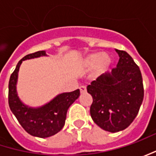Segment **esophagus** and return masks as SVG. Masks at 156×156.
Listing matches in <instances>:
<instances>
[{
  "instance_id": "esophagus-1",
  "label": "esophagus",
  "mask_w": 156,
  "mask_h": 156,
  "mask_svg": "<svg viewBox=\"0 0 156 156\" xmlns=\"http://www.w3.org/2000/svg\"><path fill=\"white\" fill-rule=\"evenodd\" d=\"M80 91H81V94L85 93L87 91V88H86V87H84V86H81V87H80Z\"/></svg>"
}]
</instances>
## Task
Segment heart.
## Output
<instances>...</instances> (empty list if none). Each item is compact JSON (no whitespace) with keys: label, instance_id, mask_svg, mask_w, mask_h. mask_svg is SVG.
I'll list each match as a JSON object with an SVG mask.
<instances>
[{"label":"heart","instance_id":"obj_1","mask_svg":"<svg viewBox=\"0 0 156 156\" xmlns=\"http://www.w3.org/2000/svg\"><path fill=\"white\" fill-rule=\"evenodd\" d=\"M112 64L109 55L101 52H94L87 55L81 61V65L85 69L94 68V75H102L108 71Z\"/></svg>","mask_w":156,"mask_h":156}]
</instances>
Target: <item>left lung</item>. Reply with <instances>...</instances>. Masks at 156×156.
I'll return each instance as SVG.
<instances>
[{"mask_svg":"<svg viewBox=\"0 0 156 156\" xmlns=\"http://www.w3.org/2000/svg\"><path fill=\"white\" fill-rule=\"evenodd\" d=\"M116 68L100 75L87 87L93 97L90 115L96 125L105 131L115 133L127 129L137 115L144 90L139 67L123 50Z\"/></svg>","mask_w":156,"mask_h":156,"instance_id":"obj_1","label":"left lung"}]
</instances>
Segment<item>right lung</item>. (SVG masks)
Returning a JSON list of instances; mask_svg holds the SVG:
<instances>
[{"mask_svg": "<svg viewBox=\"0 0 156 156\" xmlns=\"http://www.w3.org/2000/svg\"><path fill=\"white\" fill-rule=\"evenodd\" d=\"M48 56L45 50L38 51L24 56L16 65L10 76L9 83V104L12 113L21 127L29 135L47 138L55 135L63 128L69 108L80 96V90L57 94L55 98L42 106L31 107L25 104L17 92L18 74L23 61Z\"/></svg>", "mask_w": 156, "mask_h": 156, "instance_id": "obj_1", "label": "right lung"}]
</instances>
